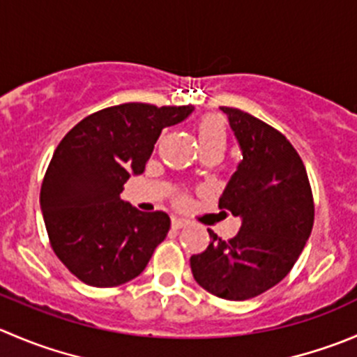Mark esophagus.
I'll list each match as a JSON object with an SVG mask.
<instances>
[{
  "label": "esophagus",
  "instance_id": "obj_1",
  "mask_svg": "<svg viewBox=\"0 0 357 357\" xmlns=\"http://www.w3.org/2000/svg\"><path fill=\"white\" fill-rule=\"evenodd\" d=\"M186 225H188V221L183 220V218H178V216L171 218V227L174 228V230H179V228L186 227Z\"/></svg>",
  "mask_w": 357,
  "mask_h": 357
}]
</instances>
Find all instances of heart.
<instances>
[{
  "instance_id": "1",
  "label": "heart",
  "mask_w": 357,
  "mask_h": 357,
  "mask_svg": "<svg viewBox=\"0 0 357 357\" xmlns=\"http://www.w3.org/2000/svg\"><path fill=\"white\" fill-rule=\"evenodd\" d=\"M197 132V141H199V146L202 150V153L206 151H220L223 155L225 148H227V123L221 116L218 115H206L197 122L195 126ZM176 204L178 206H185L188 202V197L185 193H178L176 195Z\"/></svg>"
}]
</instances>
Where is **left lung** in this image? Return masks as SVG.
I'll list each match as a JSON object with an SVG mask.
<instances>
[{"mask_svg": "<svg viewBox=\"0 0 357 357\" xmlns=\"http://www.w3.org/2000/svg\"><path fill=\"white\" fill-rule=\"evenodd\" d=\"M242 150V162L220 199V209L242 218L238 234L190 258L195 281L223 300L255 298L291 272L312 231L314 197L302 158L268 123L221 106Z\"/></svg>", "mask_w": 357, "mask_h": 357, "instance_id": "8db88e82", "label": "left lung"}]
</instances>
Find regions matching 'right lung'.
I'll list each match as a JSON object with an SVG mask.
<instances>
[{
    "label": "right lung",
    "instance_id": "right-lung-1",
    "mask_svg": "<svg viewBox=\"0 0 357 357\" xmlns=\"http://www.w3.org/2000/svg\"><path fill=\"white\" fill-rule=\"evenodd\" d=\"M193 106L126 102L85 116L55 148L40 206L55 256L75 278L113 288L137 278L171 220L141 213L120 199L130 174H143L164 127L185 120Z\"/></svg>",
    "mask_w": 357,
    "mask_h": 357
}]
</instances>
